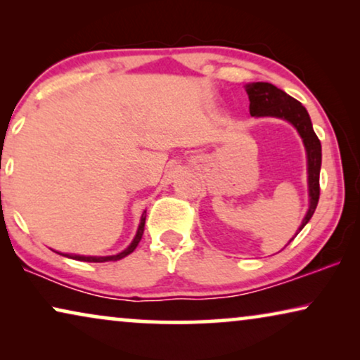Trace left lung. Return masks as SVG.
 <instances>
[{"mask_svg":"<svg viewBox=\"0 0 360 360\" xmlns=\"http://www.w3.org/2000/svg\"><path fill=\"white\" fill-rule=\"evenodd\" d=\"M249 95V111L252 116H275L287 120L297 127L302 136L303 144L307 147L308 155V190H309V210L304 216L302 231L316 210L319 201V170H321V142L314 134L311 120H309L308 111L298 100L287 95L272 83L255 82L248 85Z\"/></svg>","mask_w":360,"mask_h":360,"instance_id":"left-lung-1","label":"left lung"}]
</instances>
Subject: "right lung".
<instances>
[{
  "instance_id": "1",
  "label": "right lung",
  "mask_w": 360,
  "mask_h": 360,
  "mask_svg": "<svg viewBox=\"0 0 360 360\" xmlns=\"http://www.w3.org/2000/svg\"><path fill=\"white\" fill-rule=\"evenodd\" d=\"M144 224H146V211H144V213H142L141 224H139V229H137V234H136L134 240H132L129 248H127L126 250H122V252H120L117 255H108V257H85V255H68V254H65V255H67V257H72V259H75V260H83V262H108V260H120L122 257H126V255H129L132 250L137 248V244L141 243L142 234H144Z\"/></svg>"
}]
</instances>
